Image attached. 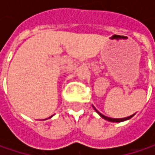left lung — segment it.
Masks as SVG:
<instances>
[{
  "label": "left lung",
  "instance_id": "1",
  "mask_svg": "<svg viewBox=\"0 0 155 155\" xmlns=\"http://www.w3.org/2000/svg\"><path fill=\"white\" fill-rule=\"evenodd\" d=\"M94 108V107H93ZM94 109L99 113V115L102 117V118H104V119H106V120H108V121H110V122H121V121H125V120H127V119H129L130 117H132L134 115H131V116H129V117H123V118H111V117H106V116H104V115H102L101 113H100L96 108H94Z\"/></svg>",
  "mask_w": 155,
  "mask_h": 155
}]
</instances>
